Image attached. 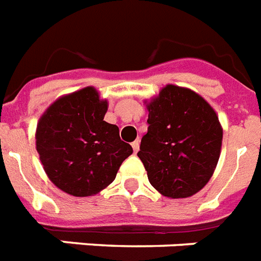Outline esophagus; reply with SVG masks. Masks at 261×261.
I'll list each match as a JSON object with an SVG mask.
<instances>
[{
    "mask_svg": "<svg viewBox=\"0 0 261 261\" xmlns=\"http://www.w3.org/2000/svg\"><path fill=\"white\" fill-rule=\"evenodd\" d=\"M132 147H133V151H135V153H137V152H139V149H140V140L133 141Z\"/></svg>",
    "mask_w": 261,
    "mask_h": 261,
    "instance_id": "esophagus-1",
    "label": "esophagus"
}]
</instances>
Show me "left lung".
I'll list each match as a JSON object with an SVG mask.
<instances>
[{
    "label": "left lung",
    "mask_w": 261,
    "mask_h": 261,
    "mask_svg": "<svg viewBox=\"0 0 261 261\" xmlns=\"http://www.w3.org/2000/svg\"><path fill=\"white\" fill-rule=\"evenodd\" d=\"M148 132L137 156L162 195L189 198L213 176L222 145V126L205 98L167 85L145 101Z\"/></svg>",
    "instance_id": "1"
}]
</instances>
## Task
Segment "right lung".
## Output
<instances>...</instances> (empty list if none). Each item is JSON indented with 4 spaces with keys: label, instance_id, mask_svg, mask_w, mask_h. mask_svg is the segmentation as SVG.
Returning a JSON list of instances; mask_svg holds the SVG:
<instances>
[{
    "label": "right lung",
    "instance_id": "1",
    "mask_svg": "<svg viewBox=\"0 0 261 261\" xmlns=\"http://www.w3.org/2000/svg\"><path fill=\"white\" fill-rule=\"evenodd\" d=\"M108 101L93 86L58 98L41 114L36 149L45 174L58 189L90 197L109 186L132 147L117 125L103 121Z\"/></svg>",
    "mask_w": 261,
    "mask_h": 261
}]
</instances>
